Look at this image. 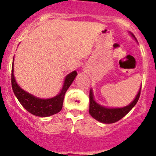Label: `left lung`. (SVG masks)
I'll return each mask as SVG.
<instances>
[{
    "instance_id": "8db88e82",
    "label": "left lung",
    "mask_w": 156,
    "mask_h": 156,
    "mask_svg": "<svg viewBox=\"0 0 156 156\" xmlns=\"http://www.w3.org/2000/svg\"><path fill=\"white\" fill-rule=\"evenodd\" d=\"M132 37L135 38L134 36L131 34ZM136 40V38H135ZM140 86L138 93L136 95V98L129 105H126L122 108H106L104 106L98 104L94 98V94L92 90H90V108H89V113L90 114L94 119L103 123H113V122L119 121L122 117H124L132 108L137 104V101L140 98Z\"/></svg>"
}]
</instances>
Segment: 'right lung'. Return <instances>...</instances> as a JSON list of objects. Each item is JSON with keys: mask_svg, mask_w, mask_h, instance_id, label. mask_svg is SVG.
Returning a JSON list of instances; mask_svg holds the SVG:
<instances>
[{"mask_svg": "<svg viewBox=\"0 0 156 156\" xmlns=\"http://www.w3.org/2000/svg\"><path fill=\"white\" fill-rule=\"evenodd\" d=\"M14 63L12 68V87L14 94L19 101L29 112L37 116L47 117L58 113L62 108L63 101L66 90L77 76L76 71L72 72L66 76L61 92L51 98L42 99L25 91L18 85L14 76Z\"/></svg>", "mask_w": 156, "mask_h": 156, "instance_id": "obj_1", "label": "right lung"}]
</instances>
